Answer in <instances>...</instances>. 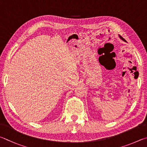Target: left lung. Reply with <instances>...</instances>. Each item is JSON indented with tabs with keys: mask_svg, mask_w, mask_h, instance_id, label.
<instances>
[{
	"mask_svg": "<svg viewBox=\"0 0 147 147\" xmlns=\"http://www.w3.org/2000/svg\"><path fill=\"white\" fill-rule=\"evenodd\" d=\"M119 38H121V39H122L123 41H125V40L124 39V38H123L122 37H121V35H119Z\"/></svg>",
	"mask_w": 147,
	"mask_h": 147,
	"instance_id": "left-lung-1",
	"label": "left lung"
}]
</instances>
